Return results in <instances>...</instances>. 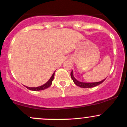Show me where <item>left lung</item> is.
<instances>
[{"label": "left lung", "instance_id": "obj_1", "mask_svg": "<svg viewBox=\"0 0 127 127\" xmlns=\"http://www.w3.org/2000/svg\"><path fill=\"white\" fill-rule=\"evenodd\" d=\"M71 79H72L73 82H74V84L77 85V86H79L81 88H92L95 87L96 86H98L99 84H102L104 81L105 80V79L101 80L100 82H80L79 80H77L75 77H74V75H73V71H72L71 73Z\"/></svg>", "mask_w": 127, "mask_h": 127}]
</instances>
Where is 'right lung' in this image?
I'll list each match as a JSON object with an SVG mask.
<instances>
[{
  "instance_id": "right-lung-1",
  "label": "right lung",
  "mask_w": 127,
  "mask_h": 127,
  "mask_svg": "<svg viewBox=\"0 0 127 127\" xmlns=\"http://www.w3.org/2000/svg\"><path fill=\"white\" fill-rule=\"evenodd\" d=\"M55 71L53 72V74H52V77H50V79L45 84L43 85H41V86L37 87H29L26 86L28 89L30 90H32V91H39V90H43L46 89V88H48L52 84V82H53V79H54V75H55Z\"/></svg>"
}]
</instances>
